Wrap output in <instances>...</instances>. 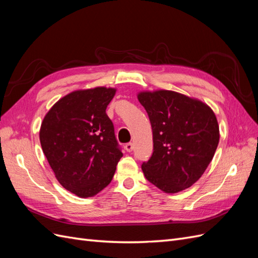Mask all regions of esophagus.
I'll return each mask as SVG.
<instances>
[{
    "mask_svg": "<svg viewBox=\"0 0 258 258\" xmlns=\"http://www.w3.org/2000/svg\"><path fill=\"white\" fill-rule=\"evenodd\" d=\"M124 150H126L127 152H132V151H134V144H132V143H127L126 145H124Z\"/></svg>",
    "mask_w": 258,
    "mask_h": 258,
    "instance_id": "esophagus-1",
    "label": "esophagus"
}]
</instances>
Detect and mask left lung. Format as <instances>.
<instances>
[{
  "mask_svg": "<svg viewBox=\"0 0 258 258\" xmlns=\"http://www.w3.org/2000/svg\"><path fill=\"white\" fill-rule=\"evenodd\" d=\"M153 129L154 152L142 171L162 191L188 188L205 173L220 141L216 116L208 104L172 90L140 91Z\"/></svg>",
  "mask_w": 258,
  "mask_h": 258,
  "instance_id": "left-lung-1",
  "label": "left lung"
}]
</instances>
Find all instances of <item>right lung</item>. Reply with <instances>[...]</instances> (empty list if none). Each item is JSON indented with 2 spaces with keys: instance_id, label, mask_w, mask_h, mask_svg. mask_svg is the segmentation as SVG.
Listing matches in <instances>:
<instances>
[{
  "instance_id": "1",
  "label": "right lung",
  "mask_w": 258,
  "mask_h": 258,
  "mask_svg": "<svg viewBox=\"0 0 258 258\" xmlns=\"http://www.w3.org/2000/svg\"><path fill=\"white\" fill-rule=\"evenodd\" d=\"M115 88L70 92L52 105L40 129L42 150L58 182L81 198L111 183L122 153L105 113Z\"/></svg>"
}]
</instances>
